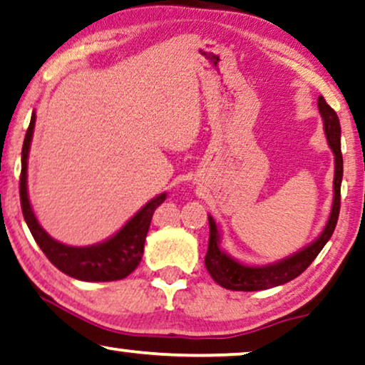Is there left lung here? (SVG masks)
Here are the masks:
<instances>
[{
	"label": "left lung",
	"instance_id": "obj_1",
	"mask_svg": "<svg viewBox=\"0 0 365 365\" xmlns=\"http://www.w3.org/2000/svg\"><path fill=\"white\" fill-rule=\"evenodd\" d=\"M317 106L324 120V132L327 137L329 147L332 148L335 157V173H334V203L330 217L322 233L312 244L305 247L297 254L282 259L275 264L269 265H245L239 260L232 259L220 249V230H218L215 220L208 215V225H210V239H208V250L205 255V267L212 279L228 290H244V292H254V290H265L284 285L287 282L299 277L307 267L312 264L315 257L320 254L324 245L327 244L335 230L341 210V183L344 173L342 152H341V123L335 111L327 105L324 96H319Z\"/></svg>",
	"mask_w": 365,
	"mask_h": 365
}]
</instances>
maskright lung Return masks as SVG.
<instances>
[{
    "instance_id": "right-lung-1",
    "label": "right lung",
    "mask_w": 365,
    "mask_h": 365,
    "mask_svg": "<svg viewBox=\"0 0 365 365\" xmlns=\"http://www.w3.org/2000/svg\"><path fill=\"white\" fill-rule=\"evenodd\" d=\"M36 115H31L30 126L24 135L21 150V177H19V198H21L23 217L30 228L33 239L40 245L48 260L73 279L85 282H111L121 280L130 275L142 262L145 239L152 222L153 212L167 198V193H160L147 205L140 208L135 215L108 240L90 247H70L51 239L38 223L28 198V153L35 130Z\"/></svg>"
}]
</instances>
